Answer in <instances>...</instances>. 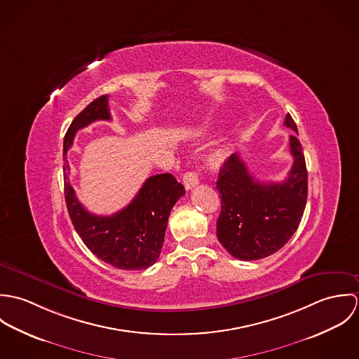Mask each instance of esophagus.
<instances>
[{
	"mask_svg": "<svg viewBox=\"0 0 359 359\" xmlns=\"http://www.w3.org/2000/svg\"><path fill=\"white\" fill-rule=\"evenodd\" d=\"M182 181H184V185H185V188L189 191V189L195 188V187L199 184V175H198V172L189 171V172H187V174L184 175Z\"/></svg>",
	"mask_w": 359,
	"mask_h": 359,
	"instance_id": "esophagus-1",
	"label": "esophagus"
}]
</instances>
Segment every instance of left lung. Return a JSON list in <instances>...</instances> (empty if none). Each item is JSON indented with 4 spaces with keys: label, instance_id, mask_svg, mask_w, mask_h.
<instances>
[{
    "label": "left lung",
    "instance_id": "1",
    "mask_svg": "<svg viewBox=\"0 0 359 359\" xmlns=\"http://www.w3.org/2000/svg\"><path fill=\"white\" fill-rule=\"evenodd\" d=\"M285 126L299 134L289 113ZM290 154L294 161L282 182L257 181L238 154L222 164L217 181L221 194L217 238L231 256L243 261L271 256L297 231L307 203L308 174L296 135H290Z\"/></svg>",
    "mask_w": 359,
    "mask_h": 359
}]
</instances>
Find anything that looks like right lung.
I'll use <instances>...</instances> for the list:
<instances>
[{
  "label": "right lung",
  "mask_w": 359,
  "mask_h": 359,
  "mask_svg": "<svg viewBox=\"0 0 359 359\" xmlns=\"http://www.w3.org/2000/svg\"><path fill=\"white\" fill-rule=\"evenodd\" d=\"M109 95L90 103L72 121L63 141L65 172L69 170L66 154L79 130L97 120H110ZM185 195V188L171 174L149 177L133 202L111 215H95L76 198L65 174V199L73 226L84 245L104 262L126 271L147 269L161 252L171 208Z\"/></svg>",
  "instance_id": "1"
}]
</instances>
